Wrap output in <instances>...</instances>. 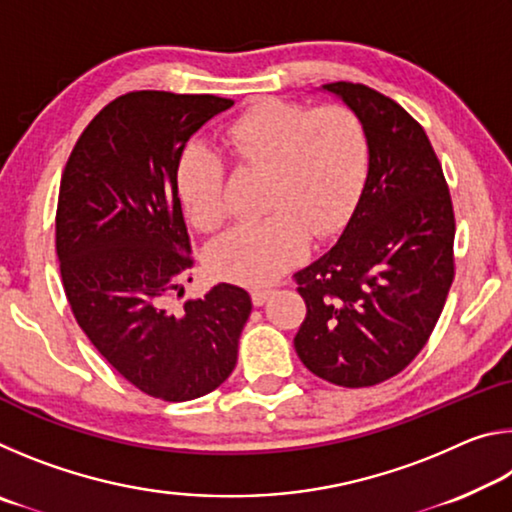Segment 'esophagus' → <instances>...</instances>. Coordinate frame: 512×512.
Returning a JSON list of instances; mask_svg holds the SVG:
<instances>
[{
	"instance_id": "obj_1",
	"label": "esophagus",
	"mask_w": 512,
	"mask_h": 512,
	"mask_svg": "<svg viewBox=\"0 0 512 512\" xmlns=\"http://www.w3.org/2000/svg\"><path fill=\"white\" fill-rule=\"evenodd\" d=\"M271 293H273L271 287H257V289L250 291V296H253V302H255L257 307H262L264 302L268 300V296H271Z\"/></svg>"
}]
</instances>
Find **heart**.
Masks as SVG:
<instances>
[{
	"label": "heart",
	"instance_id": "obj_1",
	"mask_svg": "<svg viewBox=\"0 0 512 512\" xmlns=\"http://www.w3.org/2000/svg\"><path fill=\"white\" fill-rule=\"evenodd\" d=\"M223 149L268 171L264 219L241 223L212 244L207 262L232 282L266 284L305 255L307 241L339 232L357 207L370 171V142L357 112L264 99L223 128ZM176 189L196 228L228 219L223 155L189 142L176 162Z\"/></svg>",
	"mask_w": 512,
	"mask_h": 512
}]
</instances>
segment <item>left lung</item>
I'll use <instances>...</instances> for the list:
<instances>
[{
    "mask_svg": "<svg viewBox=\"0 0 512 512\" xmlns=\"http://www.w3.org/2000/svg\"><path fill=\"white\" fill-rule=\"evenodd\" d=\"M323 90L357 112L370 142L366 187L332 250L296 275L307 305L293 345L316 377L375 386L418 357L454 282V207L424 128L361 83Z\"/></svg>",
    "mask_w": 512,
    "mask_h": 512,
    "instance_id": "obj_1",
    "label": "left lung"
}]
</instances>
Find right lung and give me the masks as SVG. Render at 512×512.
Returning <instances> with one entry per match:
<instances>
[{
	"mask_svg": "<svg viewBox=\"0 0 512 512\" xmlns=\"http://www.w3.org/2000/svg\"><path fill=\"white\" fill-rule=\"evenodd\" d=\"M232 103L121 94L81 133L60 180L56 253L76 323L121 377L164 402L196 400L230 377L253 309L246 289L225 282L180 311L169 307L194 266L178 155Z\"/></svg>",
	"mask_w": 512,
	"mask_h": 512,
	"instance_id": "add662e5",
	"label": "right lung"
}]
</instances>
